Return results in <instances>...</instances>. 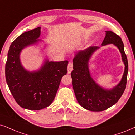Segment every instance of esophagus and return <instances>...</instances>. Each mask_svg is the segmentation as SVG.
I'll use <instances>...</instances> for the list:
<instances>
[{"mask_svg":"<svg viewBox=\"0 0 135 135\" xmlns=\"http://www.w3.org/2000/svg\"><path fill=\"white\" fill-rule=\"evenodd\" d=\"M72 70H73V64L72 63H69V65H68V69H67L68 73H70Z\"/></svg>","mask_w":135,"mask_h":135,"instance_id":"1","label":"esophagus"}]
</instances>
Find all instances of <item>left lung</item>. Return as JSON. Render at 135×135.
<instances>
[{
    "mask_svg": "<svg viewBox=\"0 0 135 135\" xmlns=\"http://www.w3.org/2000/svg\"><path fill=\"white\" fill-rule=\"evenodd\" d=\"M113 44L121 53L124 71L120 81L110 89L105 88L96 83L89 70V61L99 47H90L75 54L73 59V70L71 73L72 86L76 100L83 108L92 112L104 111L118 101L125 90L128 64L122 38L112 31H106L102 46Z\"/></svg>",
    "mask_w": 135,
    "mask_h": 135,
    "instance_id": "left-lung-1",
    "label": "left lung"
}]
</instances>
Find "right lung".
<instances>
[{"mask_svg": "<svg viewBox=\"0 0 135 135\" xmlns=\"http://www.w3.org/2000/svg\"><path fill=\"white\" fill-rule=\"evenodd\" d=\"M41 27L24 32L10 46L6 64V78L12 95L23 108L39 110L49 107L54 101L62 76L66 74L67 60L49 61L46 58L37 70H27L20 61L22 50L38 45Z\"/></svg>", "mask_w": 135, "mask_h": 135, "instance_id": "1", "label": "right lung"}]
</instances>
